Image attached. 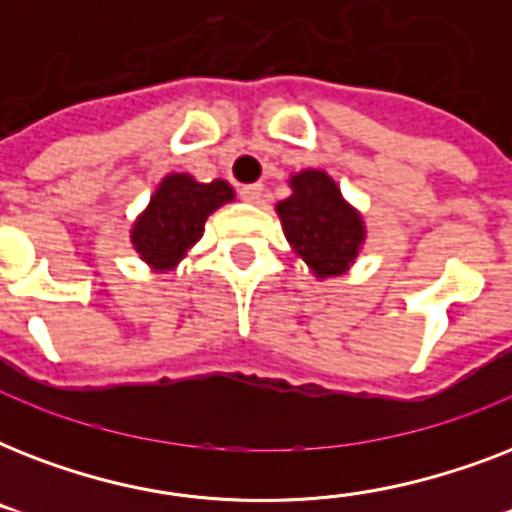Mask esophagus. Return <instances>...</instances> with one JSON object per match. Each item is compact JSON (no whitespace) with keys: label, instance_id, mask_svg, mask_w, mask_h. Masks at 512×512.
Listing matches in <instances>:
<instances>
[{"label":"esophagus","instance_id":"obj_1","mask_svg":"<svg viewBox=\"0 0 512 512\" xmlns=\"http://www.w3.org/2000/svg\"><path fill=\"white\" fill-rule=\"evenodd\" d=\"M239 193H241V199L252 201V204H255V201H260V196H263V185H260V183L241 185Z\"/></svg>","mask_w":512,"mask_h":512}]
</instances>
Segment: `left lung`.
I'll return each mask as SVG.
<instances>
[{
  "label": "left lung",
  "instance_id": "8db88e82",
  "mask_svg": "<svg viewBox=\"0 0 512 512\" xmlns=\"http://www.w3.org/2000/svg\"><path fill=\"white\" fill-rule=\"evenodd\" d=\"M292 196L276 204L284 236L316 279L342 276L366 239L364 220L324 170L292 175Z\"/></svg>",
  "mask_w": 512,
  "mask_h": 512
}]
</instances>
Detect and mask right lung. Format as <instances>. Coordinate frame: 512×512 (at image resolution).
<instances>
[{
  "label": "right lung",
  "mask_w": 512,
  "mask_h": 512,
  "mask_svg": "<svg viewBox=\"0 0 512 512\" xmlns=\"http://www.w3.org/2000/svg\"><path fill=\"white\" fill-rule=\"evenodd\" d=\"M228 201L233 188L225 180L196 183L191 175L172 172L132 225V247L154 271H172L201 239L207 217Z\"/></svg>",
  "instance_id": "right-lung-1"
}]
</instances>
